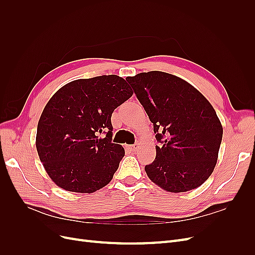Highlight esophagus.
I'll return each instance as SVG.
<instances>
[{
    "label": "esophagus",
    "instance_id": "esophagus-1",
    "mask_svg": "<svg viewBox=\"0 0 255 255\" xmlns=\"http://www.w3.org/2000/svg\"><path fill=\"white\" fill-rule=\"evenodd\" d=\"M128 148L129 149V151H136L138 149V144H130V145H128Z\"/></svg>",
    "mask_w": 255,
    "mask_h": 255
}]
</instances>
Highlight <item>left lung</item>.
Masks as SVG:
<instances>
[{
  "label": "left lung",
  "mask_w": 255,
  "mask_h": 255,
  "mask_svg": "<svg viewBox=\"0 0 255 255\" xmlns=\"http://www.w3.org/2000/svg\"><path fill=\"white\" fill-rule=\"evenodd\" d=\"M153 123L156 157L145 165L150 180L170 192L202 185L217 163L222 127L204 96L175 75L150 71L128 76Z\"/></svg>",
  "instance_id": "8db88e82"
}]
</instances>
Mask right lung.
<instances>
[{"label":"right lung","instance_id":"1","mask_svg":"<svg viewBox=\"0 0 255 255\" xmlns=\"http://www.w3.org/2000/svg\"><path fill=\"white\" fill-rule=\"evenodd\" d=\"M132 95L125 80L111 74L73 81L50 99L38 122L36 148L60 188L91 194L112 181L125 156L122 145L112 141V114Z\"/></svg>","mask_w":255,"mask_h":255}]
</instances>
